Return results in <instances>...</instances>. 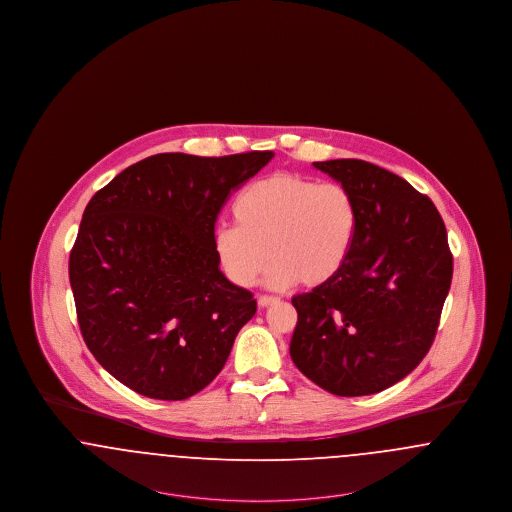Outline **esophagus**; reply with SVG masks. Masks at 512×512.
<instances>
[{
	"instance_id": "esophagus-1",
	"label": "esophagus",
	"mask_w": 512,
	"mask_h": 512,
	"mask_svg": "<svg viewBox=\"0 0 512 512\" xmlns=\"http://www.w3.org/2000/svg\"><path fill=\"white\" fill-rule=\"evenodd\" d=\"M257 303H259V307H270V305H274V303H278V297H270V295H261L259 299H257Z\"/></svg>"
}]
</instances>
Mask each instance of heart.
<instances>
[{
	"label": "heart",
	"mask_w": 512,
	"mask_h": 512,
	"mask_svg": "<svg viewBox=\"0 0 512 512\" xmlns=\"http://www.w3.org/2000/svg\"><path fill=\"white\" fill-rule=\"evenodd\" d=\"M236 226H219L213 247L224 274L251 288L261 270L267 286L286 290L330 282L347 263L359 230L355 195L338 182L276 172L249 184L232 207Z\"/></svg>",
	"instance_id": "1"
}]
</instances>
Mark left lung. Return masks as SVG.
Returning a JSON list of instances; mask_svg holds the SVG:
<instances>
[{
	"instance_id": "left-lung-1",
	"label": "left lung",
	"mask_w": 512,
	"mask_h": 512,
	"mask_svg": "<svg viewBox=\"0 0 512 512\" xmlns=\"http://www.w3.org/2000/svg\"><path fill=\"white\" fill-rule=\"evenodd\" d=\"M313 165L355 195L359 230L330 282L293 295L290 355L322 390L372 395L403 380L430 351L453 255L436 205L401 176L361 159Z\"/></svg>"
}]
</instances>
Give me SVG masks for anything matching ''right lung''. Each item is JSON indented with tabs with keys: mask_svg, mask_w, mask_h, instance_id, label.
Segmentation results:
<instances>
[{
	"mask_svg": "<svg viewBox=\"0 0 512 512\" xmlns=\"http://www.w3.org/2000/svg\"><path fill=\"white\" fill-rule=\"evenodd\" d=\"M272 157L151 155L86 205L69 259L76 317L99 365L130 390L182 401L222 370L257 301L220 272L215 222Z\"/></svg>",
	"mask_w": 512,
	"mask_h": 512,
	"instance_id": "add662e5",
	"label": "right lung"
}]
</instances>
